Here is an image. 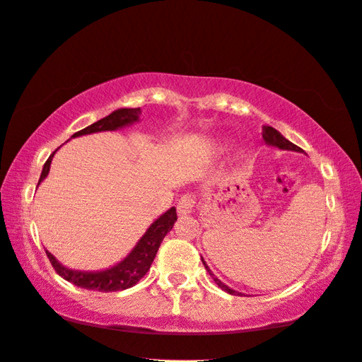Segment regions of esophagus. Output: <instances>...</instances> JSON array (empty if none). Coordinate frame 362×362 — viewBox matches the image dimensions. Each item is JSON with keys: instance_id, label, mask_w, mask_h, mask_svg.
Instances as JSON below:
<instances>
[{"instance_id": "1", "label": "esophagus", "mask_w": 362, "mask_h": 362, "mask_svg": "<svg viewBox=\"0 0 362 362\" xmlns=\"http://www.w3.org/2000/svg\"><path fill=\"white\" fill-rule=\"evenodd\" d=\"M195 204H197L195 195H192V194L182 195L180 199H178V202H177L178 215H189V214H192V211H194V209H195Z\"/></svg>"}]
</instances>
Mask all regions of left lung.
I'll return each instance as SVG.
<instances>
[{
  "instance_id": "obj_1",
  "label": "left lung",
  "mask_w": 362,
  "mask_h": 362,
  "mask_svg": "<svg viewBox=\"0 0 362 362\" xmlns=\"http://www.w3.org/2000/svg\"><path fill=\"white\" fill-rule=\"evenodd\" d=\"M262 136H263V139H264V142L269 144V146H274V147H278V148H283V151H295V152H303L300 147L295 146V144L290 142V141H288V139L283 137L281 134H279V132L276 131V129L269 127V125H263V132H262ZM202 262H204V259H202ZM204 267H205L206 272L210 273V276L214 278V281L216 283V285H218V288H221V290L226 291V293H230V295H235V293H237V291H233V290H231V288H228V286H226V285H223V283H221L220 279L216 278L215 274L210 272V268L206 267V263H205V262H204Z\"/></svg>"
}]
</instances>
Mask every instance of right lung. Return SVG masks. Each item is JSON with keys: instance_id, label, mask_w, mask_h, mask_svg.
Returning <instances> with one entry per match:
<instances>
[{"instance_id": "1", "label": "right lung", "mask_w": 362, "mask_h": 362, "mask_svg": "<svg viewBox=\"0 0 362 362\" xmlns=\"http://www.w3.org/2000/svg\"><path fill=\"white\" fill-rule=\"evenodd\" d=\"M139 114H141V107L137 109H117L112 114H109L107 117L98 120L89 127L83 129V131L76 132L72 137L84 136V134H93L100 131H115V129L124 127V125L132 124L139 120ZM54 156V153H52ZM52 156L47 158L45 167H42L40 182L37 185L45 180L47 173H49V165L52 160ZM177 220V211L175 206H172L170 210H167L165 214L160 215V218H157L153 223L148 226L146 235L139 240L136 248L127 255V258L124 262H120L115 267L104 269V272H76V269L64 268L57 259L52 257L49 252H46L47 258L52 264V268L56 269V273L62 276L72 285L86 288V290H95V291H120L127 290L136 285V283L142 276H146V273L151 269V264L156 258L157 250L160 247L162 240L165 238V235L172 230L173 223Z\"/></svg>"}]
</instances>
